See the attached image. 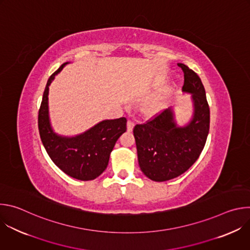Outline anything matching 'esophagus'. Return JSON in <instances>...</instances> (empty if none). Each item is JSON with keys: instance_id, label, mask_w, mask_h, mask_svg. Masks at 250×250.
<instances>
[{"instance_id": "esophagus-1", "label": "esophagus", "mask_w": 250, "mask_h": 250, "mask_svg": "<svg viewBox=\"0 0 250 250\" xmlns=\"http://www.w3.org/2000/svg\"><path fill=\"white\" fill-rule=\"evenodd\" d=\"M126 126H127V131H131L133 129L134 126V123L132 121H127L126 123Z\"/></svg>"}]
</instances>
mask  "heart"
Listing matches in <instances>:
<instances>
[{
  "instance_id": "heart-1",
  "label": "heart",
  "mask_w": 250,
  "mask_h": 250,
  "mask_svg": "<svg viewBox=\"0 0 250 250\" xmlns=\"http://www.w3.org/2000/svg\"><path fill=\"white\" fill-rule=\"evenodd\" d=\"M162 109V103L160 99H156L152 102L149 103V104L147 105V111L151 114H155L157 112H159Z\"/></svg>"
}]
</instances>
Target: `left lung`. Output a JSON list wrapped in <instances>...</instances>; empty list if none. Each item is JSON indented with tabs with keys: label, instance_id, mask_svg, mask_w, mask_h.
I'll list each match as a JSON object with an SVG mask.
<instances>
[{
	"label": "left lung",
	"instance_id": "1",
	"mask_svg": "<svg viewBox=\"0 0 250 250\" xmlns=\"http://www.w3.org/2000/svg\"><path fill=\"white\" fill-rule=\"evenodd\" d=\"M184 73L183 92L193 94L194 116L180 127L171 109L133 127L138 164L144 174L156 182L167 181L186 172L199 158L209 129V106L204 85L187 65L178 63Z\"/></svg>",
	"mask_w": 250,
	"mask_h": 250
}]
</instances>
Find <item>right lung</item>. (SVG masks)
<instances>
[{
	"instance_id": "right-lung-1",
	"label": "right lung",
	"mask_w": 250,
	"mask_h": 250,
	"mask_svg": "<svg viewBox=\"0 0 250 250\" xmlns=\"http://www.w3.org/2000/svg\"><path fill=\"white\" fill-rule=\"evenodd\" d=\"M66 64H62L47 81L39 111L40 135L47 154L65 174L82 181L94 180L108 166L118 138L126 130V119L103 121L75 137L57 135L48 118V87Z\"/></svg>"
}]
</instances>
